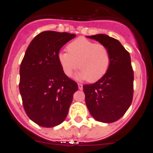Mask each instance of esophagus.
<instances>
[{
    "label": "esophagus",
    "instance_id": "34e87169",
    "mask_svg": "<svg viewBox=\"0 0 153 153\" xmlns=\"http://www.w3.org/2000/svg\"><path fill=\"white\" fill-rule=\"evenodd\" d=\"M78 88H79V90H82V85L80 83H78Z\"/></svg>",
    "mask_w": 153,
    "mask_h": 153
}]
</instances>
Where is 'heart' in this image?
I'll list each match as a JSON object with an SVG mask.
<instances>
[{"label": "heart", "mask_w": 153, "mask_h": 153, "mask_svg": "<svg viewBox=\"0 0 153 153\" xmlns=\"http://www.w3.org/2000/svg\"><path fill=\"white\" fill-rule=\"evenodd\" d=\"M67 52L61 51L57 54V61L61 70L70 77L77 69V80L95 82L102 79L109 69L111 54L105 45L96 43L85 38H78L67 47Z\"/></svg>", "instance_id": "1"}]
</instances>
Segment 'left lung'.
I'll return each mask as SVG.
<instances>
[{
	"label": "left lung",
	"mask_w": 153,
	"mask_h": 153,
	"mask_svg": "<svg viewBox=\"0 0 153 153\" xmlns=\"http://www.w3.org/2000/svg\"><path fill=\"white\" fill-rule=\"evenodd\" d=\"M108 48L111 64L107 74L95 83L83 85L86 105L98 121L119 120L131 106L134 95V71L130 54L117 39L105 34L86 36Z\"/></svg>",
	"instance_id": "1"
}]
</instances>
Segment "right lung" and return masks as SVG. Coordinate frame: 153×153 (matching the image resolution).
<instances>
[{
    "label": "right lung",
    "instance_id": "right-lung-1",
    "mask_svg": "<svg viewBox=\"0 0 153 153\" xmlns=\"http://www.w3.org/2000/svg\"><path fill=\"white\" fill-rule=\"evenodd\" d=\"M75 34L45 31L28 46L19 68V92L28 117L38 125L53 127L65 120L77 83L64 74L60 49Z\"/></svg>",
    "mask_w": 153,
    "mask_h": 153
}]
</instances>
